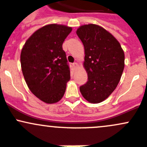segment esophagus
Masks as SVG:
<instances>
[{"instance_id": "esophagus-1", "label": "esophagus", "mask_w": 147, "mask_h": 147, "mask_svg": "<svg viewBox=\"0 0 147 147\" xmlns=\"http://www.w3.org/2000/svg\"><path fill=\"white\" fill-rule=\"evenodd\" d=\"M78 66V63H72V67H73L74 68H76Z\"/></svg>"}]
</instances>
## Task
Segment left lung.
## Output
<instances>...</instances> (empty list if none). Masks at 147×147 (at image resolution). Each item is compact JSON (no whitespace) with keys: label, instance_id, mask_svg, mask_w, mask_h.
Here are the masks:
<instances>
[{"label":"left lung","instance_id":"1","mask_svg":"<svg viewBox=\"0 0 147 147\" xmlns=\"http://www.w3.org/2000/svg\"><path fill=\"white\" fill-rule=\"evenodd\" d=\"M76 33L84 47V67L88 77L80 90L86 100L100 103L119 82L124 67V51L117 40L97 25L80 26Z\"/></svg>","mask_w":147,"mask_h":147}]
</instances>
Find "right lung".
Here are the masks:
<instances>
[{"label":"right lung","mask_w":147,"mask_h":147,"mask_svg":"<svg viewBox=\"0 0 147 147\" xmlns=\"http://www.w3.org/2000/svg\"><path fill=\"white\" fill-rule=\"evenodd\" d=\"M72 28L50 24L40 28L22 49L20 63L25 80L34 95L48 104L64 95L70 71L63 49Z\"/></svg>","instance_id":"obj_1"}]
</instances>
